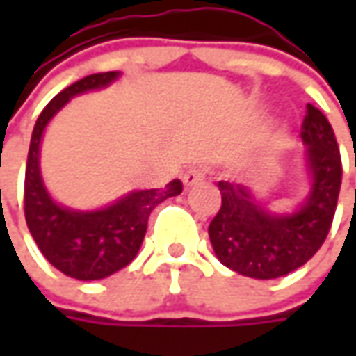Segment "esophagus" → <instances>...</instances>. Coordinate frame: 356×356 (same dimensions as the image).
I'll use <instances>...</instances> for the list:
<instances>
[{
	"label": "esophagus",
	"instance_id": "34e87169",
	"mask_svg": "<svg viewBox=\"0 0 356 356\" xmlns=\"http://www.w3.org/2000/svg\"><path fill=\"white\" fill-rule=\"evenodd\" d=\"M206 174H208V170H206L204 166H192V168H188V170L184 172L182 180H184L186 186H194L198 184V182H202V180L206 178Z\"/></svg>",
	"mask_w": 356,
	"mask_h": 356
}]
</instances>
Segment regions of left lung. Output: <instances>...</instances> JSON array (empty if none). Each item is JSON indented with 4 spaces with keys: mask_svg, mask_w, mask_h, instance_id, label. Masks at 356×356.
<instances>
[{
    "mask_svg": "<svg viewBox=\"0 0 356 356\" xmlns=\"http://www.w3.org/2000/svg\"><path fill=\"white\" fill-rule=\"evenodd\" d=\"M307 144L311 192L295 213L275 216L245 186L220 180L222 206L208 227L218 259L253 280H275L305 266L319 252L335 218L343 180L341 152L327 117L313 104L301 124Z\"/></svg>",
    "mask_w": 356,
    "mask_h": 356,
    "instance_id": "1",
    "label": "left lung"
}]
</instances>
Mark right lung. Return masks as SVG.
I'll return each instance as SVG.
<instances>
[{
	"label": "right lung",
	"instance_id": "right-lung-1",
	"mask_svg": "<svg viewBox=\"0 0 356 356\" xmlns=\"http://www.w3.org/2000/svg\"><path fill=\"white\" fill-rule=\"evenodd\" d=\"M117 76V71L95 73L63 89L43 108L31 134L23 194L25 222L49 264L73 280H103L129 266L143 245L150 212L160 202L182 192V182L172 180L164 188L130 192L129 196L97 212L63 208L47 194L39 172V144L49 120L71 97L106 87Z\"/></svg>",
	"mask_w": 356,
	"mask_h": 356
}]
</instances>
